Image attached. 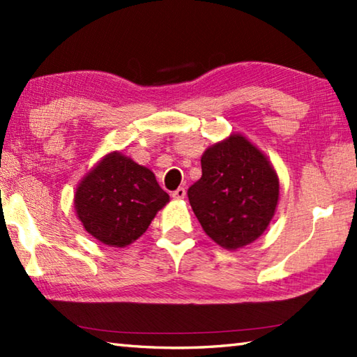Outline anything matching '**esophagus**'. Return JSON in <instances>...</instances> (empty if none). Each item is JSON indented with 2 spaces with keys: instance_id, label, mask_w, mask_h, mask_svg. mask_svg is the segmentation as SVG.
I'll list each match as a JSON object with an SVG mask.
<instances>
[{
  "instance_id": "34e87169",
  "label": "esophagus",
  "mask_w": 357,
  "mask_h": 357,
  "mask_svg": "<svg viewBox=\"0 0 357 357\" xmlns=\"http://www.w3.org/2000/svg\"><path fill=\"white\" fill-rule=\"evenodd\" d=\"M172 197L174 200H183V198H185V189L184 187H178L176 190L172 192Z\"/></svg>"
}]
</instances>
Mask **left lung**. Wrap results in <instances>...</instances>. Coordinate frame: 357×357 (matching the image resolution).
<instances>
[{
	"label": "left lung",
	"mask_w": 357,
	"mask_h": 357,
	"mask_svg": "<svg viewBox=\"0 0 357 357\" xmlns=\"http://www.w3.org/2000/svg\"><path fill=\"white\" fill-rule=\"evenodd\" d=\"M202 173L187 197L204 233L228 250L261 236L279 202V178L261 151L231 135L204 151Z\"/></svg>",
	"instance_id": "left-lung-1"
}]
</instances>
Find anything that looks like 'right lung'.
Wrapping results in <instances>:
<instances>
[{"instance_id":"obj_1","label":"right lung","mask_w":357,"mask_h":357,"mask_svg":"<svg viewBox=\"0 0 357 357\" xmlns=\"http://www.w3.org/2000/svg\"><path fill=\"white\" fill-rule=\"evenodd\" d=\"M168 200L153 172L121 153H110L83 178L74 203L91 236L107 245L126 247L146 231Z\"/></svg>"}]
</instances>
